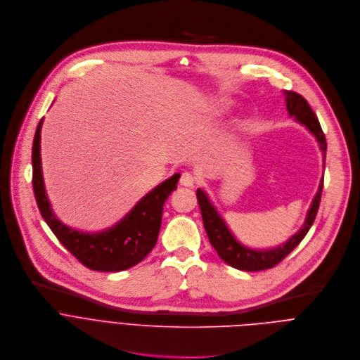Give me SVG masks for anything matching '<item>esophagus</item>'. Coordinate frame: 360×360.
<instances>
[{"label": "esophagus", "instance_id": "34e87169", "mask_svg": "<svg viewBox=\"0 0 360 360\" xmlns=\"http://www.w3.org/2000/svg\"><path fill=\"white\" fill-rule=\"evenodd\" d=\"M180 184L184 186V187H193V186L195 184V177H194L191 173L186 172V173H183L181 177H180Z\"/></svg>", "mask_w": 360, "mask_h": 360}]
</instances>
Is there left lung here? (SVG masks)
I'll use <instances>...</instances> for the list:
<instances>
[{
	"instance_id": "1",
	"label": "left lung",
	"mask_w": 360,
	"mask_h": 360,
	"mask_svg": "<svg viewBox=\"0 0 360 360\" xmlns=\"http://www.w3.org/2000/svg\"><path fill=\"white\" fill-rule=\"evenodd\" d=\"M286 110L291 116H295L298 122H301L304 126L308 127V130L316 137L321 150L323 153V158L326 156V139L323 134V130L319 124V120L314 110L311 109L309 103L304 96H301L297 92L292 91H286ZM322 188H323V179L319 184V190L312 201V205L308 211L307 220L302 226V229L294 234L288 241H286L283 245L266 251H258V250H250L244 245H241L234 236L230 233L229 227L226 226L224 220L220 217V214L217 212L210 202L207 194L202 190H197V201L200 205L201 211V217H202V224L205 229V233L208 236L210 244L214 247V250L217 251L221 259H224L229 265L241 269V271H262L272 268L278 265L286 255H288L308 234L309 229L312 227L316 212L319 208L321 202V195H322Z\"/></svg>"
}]
</instances>
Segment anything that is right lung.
Here are the masks:
<instances>
[{
  "label": "right lung",
  "mask_w": 360,
  "mask_h": 360,
  "mask_svg": "<svg viewBox=\"0 0 360 360\" xmlns=\"http://www.w3.org/2000/svg\"><path fill=\"white\" fill-rule=\"evenodd\" d=\"M41 127L42 120L32 143V187L38 208L55 237L82 265L94 271L119 272L139 264L158 243L163 205L177 188L180 174L167 179L143 197L115 227L96 234L72 230L55 217L45 193L39 155Z\"/></svg>",
  "instance_id": "1"
}]
</instances>
